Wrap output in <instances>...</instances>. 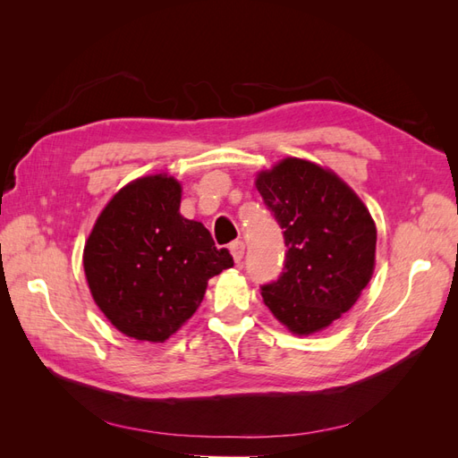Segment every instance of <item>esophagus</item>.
<instances>
[{"mask_svg": "<svg viewBox=\"0 0 458 458\" xmlns=\"http://www.w3.org/2000/svg\"><path fill=\"white\" fill-rule=\"evenodd\" d=\"M229 250H231V254H233V259L237 261V263H241V259H242V256H244V242H242V241L231 242Z\"/></svg>", "mask_w": 458, "mask_h": 458, "instance_id": "1", "label": "esophagus"}]
</instances>
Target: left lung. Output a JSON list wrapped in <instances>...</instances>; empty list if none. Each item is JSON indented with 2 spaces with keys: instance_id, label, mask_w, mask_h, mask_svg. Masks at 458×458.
I'll list each match as a JSON object with an SVG mask.
<instances>
[{
  "instance_id": "8db88e82",
  "label": "left lung",
  "mask_w": 458,
  "mask_h": 458,
  "mask_svg": "<svg viewBox=\"0 0 458 458\" xmlns=\"http://www.w3.org/2000/svg\"><path fill=\"white\" fill-rule=\"evenodd\" d=\"M256 189L284 237V267L261 286L263 303L294 335H313L350 311L374 271L377 227L355 192L330 170L284 158Z\"/></svg>"
}]
</instances>
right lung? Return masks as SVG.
Returning a JSON list of instances; mask_svg holds the SVG:
<instances>
[{
  "mask_svg": "<svg viewBox=\"0 0 458 458\" xmlns=\"http://www.w3.org/2000/svg\"><path fill=\"white\" fill-rule=\"evenodd\" d=\"M172 175L128 183L97 217L84 248L91 296L122 335L164 342L192 317L208 281L233 266L200 221L179 214Z\"/></svg>",
  "mask_w": 458,
  "mask_h": 458,
  "instance_id": "1",
  "label": "right lung"
}]
</instances>
